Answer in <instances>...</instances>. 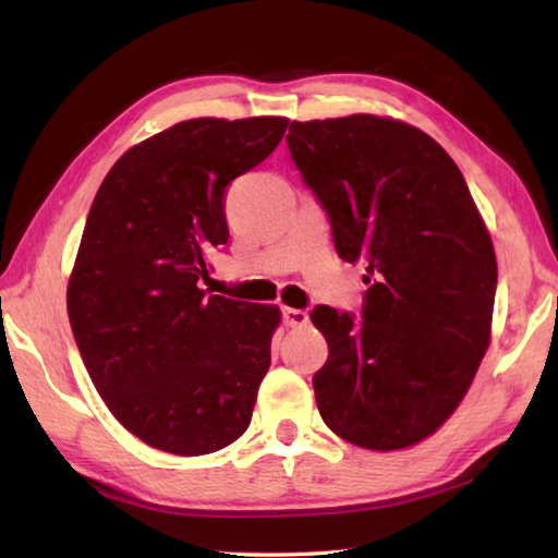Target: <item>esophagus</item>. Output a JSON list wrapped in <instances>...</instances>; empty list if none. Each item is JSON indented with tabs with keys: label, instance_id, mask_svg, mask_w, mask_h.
Here are the masks:
<instances>
[{
	"label": "esophagus",
	"instance_id": "obj_1",
	"mask_svg": "<svg viewBox=\"0 0 558 558\" xmlns=\"http://www.w3.org/2000/svg\"><path fill=\"white\" fill-rule=\"evenodd\" d=\"M281 317H283V325L287 327H303L308 325V313L299 311V308H281Z\"/></svg>",
	"mask_w": 558,
	"mask_h": 558
}]
</instances>
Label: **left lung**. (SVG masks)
Here are the masks:
<instances>
[{
    "label": "left lung",
    "mask_w": 558,
    "mask_h": 558,
    "mask_svg": "<svg viewBox=\"0 0 558 558\" xmlns=\"http://www.w3.org/2000/svg\"><path fill=\"white\" fill-rule=\"evenodd\" d=\"M287 144L337 255L366 263L371 283L361 320L311 313L329 347L313 375L323 422L359 448L414 446L458 409L492 342V235L460 168L412 124L363 112L291 122Z\"/></svg>",
    "instance_id": "obj_1"
}]
</instances>
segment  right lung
Masks as SVG:
<instances>
[{"mask_svg":"<svg viewBox=\"0 0 558 558\" xmlns=\"http://www.w3.org/2000/svg\"><path fill=\"white\" fill-rule=\"evenodd\" d=\"M287 124L178 122L124 151L90 204L66 313L112 416L156 450L216 452L253 418L281 313L207 295L199 279L229 241L226 187L277 149Z\"/></svg>","mask_w":558,"mask_h":558,"instance_id":"add662e5","label":"right lung"}]
</instances>
